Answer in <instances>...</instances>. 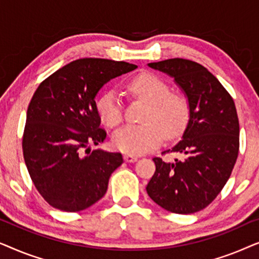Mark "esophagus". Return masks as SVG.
<instances>
[{"mask_svg":"<svg viewBox=\"0 0 259 259\" xmlns=\"http://www.w3.org/2000/svg\"><path fill=\"white\" fill-rule=\"evenodd\" d=\"M123 159H125V161H127V162H134L138 160V157L133 154H125L123 155Z\"/></svg>","mask_w":259,"mask_h":259,"instance_id":"obj_1","label":"esophagus"}]
</instances>
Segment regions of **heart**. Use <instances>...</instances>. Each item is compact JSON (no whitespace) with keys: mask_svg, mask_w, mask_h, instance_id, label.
<instances>
[{"mask_svg":"<svg viewBox=\"0 0 259 259\" xmlns=\"http://www.w3.org/2000/svg\"><path fill=\"white\" fill-rule=\"evenodd\" d=\"M133 97L147 102L143 123L127 125L113 136V145L127 154H144L159 146L164 136L178 137L185 128L190 106L183 94L169 92L161 77L152 73H141L126 84ZM97 112L101 122L114 128L122 121V106L114 91H105L97 100Z\"/></svg>","mask_w":259,"mask_h":259,"instance_id":"b5f03b06","label":"heart"}]
</instances>
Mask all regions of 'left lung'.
Returning <instances> with one entry per match:
<instances>
[{"instance_id": "8db88e82", "label": "left lung", "mask_w": 259, "mask_h": 259, "mask_svg": "<svg viewBox=\"0 0 259 259\" xmlns=\"http://www.w3.org/2000/svg\"><path fill=\"white\" fill-rule=\"evenodd\" d=\"M148 67L175 79L187 98L190 115L172 162L153 158L146 186L151 199L173 213L190 214L212 203L228 182L239 151V122L231 95L204 66L168 59ZM164 152V153H165Z\"/></svg>"}]
</instances>
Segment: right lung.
<instances>
[{
    "label": "right lung",
    "instance_id": "right-lung-1",
    "mask_svg": "<svg viewBox=\"0 0 259 259\" xmlns=\"http://www.w3.org/2000/svg\"><path fill=\"white\" fill-rule=\"evenodd\" d=\"M136 68L123 61L80 59L35 91L27 111L23 157L35 187L53 207L82 211L105 196L109 177L123 159L121 153L88 147L106 139L95 98L105 83Z\"/></svg>",
    "mask_w": 259,
    "mask_h": 259
}]
</instances>
